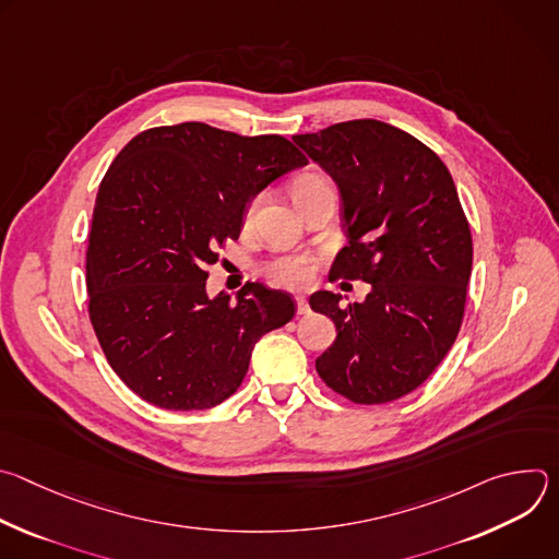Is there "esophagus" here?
<instances>
[{
	"instance_id": "1",
	"label": "esophagus",
	"mask_w": 559,
	"mask_h": 559,
	"mask_svg": "<svg viewBox=\"0 0 559 559\" xmlns=\"http://www.w3.org/2000/svg\"><path fill=\"white\" fill-rule=\"evenodd\" d=\"M296 311H298V313H307V311H309V305H307L305 294H296Z\"/></svg>"
}]
</instances>
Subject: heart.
I'll return each instance as SVG.
<instances>
[{"label": "heart", "instance_id": "obj_1", "mask_svg": "<svg viewBox=\"0 0 559 559\" xmlns=\"http://www.w3.org/2000/svg\"><path fill=\"white\" fill-rule=\"evenodd\" d=\"M318 188H328V183L323 179L318 177H305L296 183L294 188V194L300 197L305 192H311V190H318ZM261 199H254L248 207V218L254 216L257 207H259ZM267 274L272 276V281H276L278 285H285V287H305L311 276H313V261L309 257H300V254H283V257H276L270 265H267Z\"/></svg>", "mask_w": 559, "mask_h": 559}]
</instances>
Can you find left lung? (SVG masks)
I'll list each match as a JSON object with an SVG mask.
<instances>
[{"label": "left lung", "instance_id": "8db88e82", "mask_svg": "<svg viewBox=\"0 0 559 559\" xmlns=\"http://www.w3.org/2000/svg\"><path fill=\"white\" fill-rule=\"evenodd\" d=\"M294 141L341 192L349 246L332 274L369 283L362 302L311 294L336 325L316 371L352 403H391L433 373L462 325L473 243L455 183L433 150L376 119Z\"/></svg>", "mask_w": 559, "mask_h": 559}]
</instances>
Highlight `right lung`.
Masks as SVG:
<instances>
[{
	"mask_svg": "<svg viewBox=\"0 0 559 559\" xmlns=\"http://www.w3.org/2000/svg\"><path fill=\"white\" fill-rule=\"evenodd\" d=\"M307 166L285 136L188 121L136 134L108 168L88 231V311L117 376L170 412L210 409L241 386L261 336L294 316L287 292L248 283L207 296L216 246L250 203Z\"/></svg>",
	"mask_w": 559,
	"mask_h": 559,
	"instance_id": "1",
	"label": "right lung"
}]
</instances>
